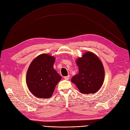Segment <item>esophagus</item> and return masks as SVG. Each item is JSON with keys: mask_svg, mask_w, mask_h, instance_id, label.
<instances>
[{"mask_svg": "<svg viewBox=\"0 0 130 130\" xmlns=\"http://www.w3.org/2000/svg\"><path fill=\"white\" fill-rule=\"evenodd\" d=\"M69 77H70V76H69V75H68V76H64V79H65V80H68L69 79Z\"/></svg>", "mask_w": 130, "mask_h": 130, "instance_id": "1", "label": "esophagus"}]
</instances>
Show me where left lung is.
<instances>
[{
	"label": "left lung",
	"mask_w": 130,
	"mask_h": 130,
	"mask_svg": "<svg viewBox=\"0 0 130 130\" xmlns=\"http://www.w3.org/2000/svg\"><path fill=\"white\" fill-rule=\"evenodd\" d=\"M76 63L78 67V73L72 78L71 81L82 93L97 92L102 86L105 78L102 62L95 54L88 52L78 58Z\"/></svg>",
	"instance_id": "1"
}]
</instances>
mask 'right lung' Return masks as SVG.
Wrapping results in <instances>:
<instances>
[{"label": "right lung", "mask_w": 130, "mask_h": 130, "mask_svg": "<svg viewBox=\"0 0 130 130\" xmlns=\"http://www.w3.org/2000/svg\"><path fill=\"white\" fill-rule=\"evenodd\" d=\"M55 58L42 54L34 59L26 73V81L30 92L39 98L52 97L54 89L61 79L54 69Z\"/></svg>", "instance_id": "add662e5"}]
</instances>
